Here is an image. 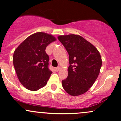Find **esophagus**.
Listing matches in <instances>:
<instances>
[{
	"mask_svg": "<svg viewBox=\"0 0 121 121\" xmlns=\"http://www.w3.org/2000/svg\"><path fill=\"white\" fill-rule=\"evenodd\" d=\"M60 67H56V69H55V71H59V70H60Z\"/></svg>",
	"mask_w": 121,
	"mask_h": 121,
	"instance_id": "obj_1",
	"label": "esophagus"
}]
</instances>
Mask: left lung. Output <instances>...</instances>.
I'll use <instances>...</instances> for the list:
<instances>
[{"label": "left lung", "mask_w": 121, "mask_h": 121, "mask_svg": "<svg viewBox=\"0 0 121 121\" xmlns=\"http://www.w3.org/2000/svg\"><path fill=\"white\" fill-rule=\"evenodd\" d=\"M58 39L69 55L68 76L62 86L72 96L83 95L94 84L100 73L102 59L96 47L79 35H59Z\"/></svg>", "instance_id": "obj_1"}]
</instances>
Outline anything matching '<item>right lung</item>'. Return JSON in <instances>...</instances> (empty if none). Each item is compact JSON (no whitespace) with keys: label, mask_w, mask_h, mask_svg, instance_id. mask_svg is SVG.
<instances>
[{"label":"right lung","mask_w":121,"mask_h":121,"mask_svg":"<svg viewBox=\"0 0 121 121\" xmlns=\"http://www.w3.org/2000/svg\"><path fill=\"white\" fill-rule=\"evenodd\" d=\"M56 38L44 32L26 38L14 52L13 63L21 84L36 91L46 85L52 72L48 68L49 57L45 49Z\"/></svg>","instance_id":"1"}]
</instances>
